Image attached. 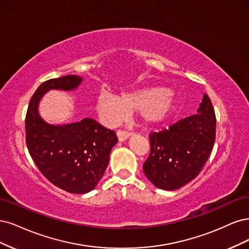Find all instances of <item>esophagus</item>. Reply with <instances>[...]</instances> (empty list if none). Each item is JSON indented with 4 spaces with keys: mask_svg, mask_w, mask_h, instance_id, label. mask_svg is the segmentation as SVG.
Instances as JSON below:
<instances>
[{
    "mask_svg": "<svg viewBox=\"0 0 249 249\" xmlns=\"http://www.w3.org/2000/svg\"><path fill=\"white\" fill-rule=\"evenodd\" d=\"M130 135H131L130 132L125 131V130H118V131H117V136H118V139H119L120 142L126 141L128 138H129Z\"/></svg>",
    "mask_w": 249,
    "mask_h": 249,
    "instance_id": "1",
    "label": "esophagus"
}]
</instances>
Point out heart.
Instances as JSON below:
<instances>
[{
  "label": "heart",
  "instance_id": "1",
  "mask_svg": "<svg viewBox=\"0 0 249 249\" xmlns=\"http://www.w3.org/2000/svg\"><path fill=\"white\" fill-rule=\"evenodd\" d=\"M177 107V97L170 89L147 88L132 92H124L120 97L102 91L96 98V110L107 125L115 126L138 110L139 116L147 124H159L170 117Z\"/></svg>",
  "mask_w": 249,
  "mask_h": 249
}]
</instances>
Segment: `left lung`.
<instances>
[{"label":"left lung","instance_id":"8db88e82","mask_svg":"<svg viewBox=\"0 0 249 249\" xmlns=\"http://www.w3.org/2000/svg\"><path fill=\"white\" fill-rule=\"evenodd\" d=\"M215 129L212 102L204 94L197 114L149 135L151 152L142 165L148 180L163 190H176L194 180L211 154Z\"/></svg>","mask_w":249,"mask_h":249}]
</instances>
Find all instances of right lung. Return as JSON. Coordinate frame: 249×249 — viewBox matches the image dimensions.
<instances>
[{
  "label": "right lung",
  "mask_w": 249,
  "mask_h": 249,
  "mask_svg": "<svg viewBox=\"0 0 249 249\" xmlns=\"http://www.w3.org/2000/svg\"><path fill=\"white\" fill-rule=\"evenodd\" d=\"M82 76L66 75L40 85L29 103L26 142L39 171L53 185L71 194H87L97 186L106 172L109 154L118 139L91 118L53 125L40 117V100L50 90L73 91Z\"/></svg>",
  "instance_id": "1"
}]
</instances>
